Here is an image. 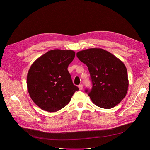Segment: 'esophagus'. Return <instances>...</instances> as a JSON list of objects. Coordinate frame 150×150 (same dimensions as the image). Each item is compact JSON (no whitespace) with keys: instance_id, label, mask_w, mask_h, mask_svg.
Returning <instances> with one entry per match:
<instances>
[{"instance_id":"obj_1","label":"esophagus","mask_w":150,"mask_h":150,"mask_svg":"<svg viewBox=\"0 0 150 150\" xmlns=\"http://www.w3.org/2000/svg\"><path fill=\"white\" fill-rule=\"evenodd\" d=\"M82 87H83L82 84H79V85H78V88H79V90H82Z\"/></svg>"}]
</instances>
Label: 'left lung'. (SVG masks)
<instances>
[{"label": "left lung", "instance_id": "left-lung-1", "mask_svg": "<svg viewBox=\"0 0 150 150\" xmlns=\"http://www.w3.org/2000/svg\"><path fill=\"white\" fill-rule=\"evenodd\" d=\"M90 72L93 87L88 93L93 103L103 109H111L126 96L129 81L124 63L111 53L92 48L76 53Z\"/></svg>", "mask_w": 150, "mask_h": 150}]
</instances>
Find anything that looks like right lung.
Returning <instances> with one entry per match:
<instances>
[{"instance_id": "1", "label": "right lung", "mask_w": 150, "mask_h": 150, "mask_svg": "<svg viewBox=\"0 0 150 150\" xmlns=\"http://www.w3.org/2000/svg\"><path fill=\"white\" fill-rule=\"evenodd\" d=\"M75 55L71 50H52L31 65L27 77V89L32 100L42 110L55 112L62 109L79 90L68 71Z\"/></svg>"}]
</instances>
